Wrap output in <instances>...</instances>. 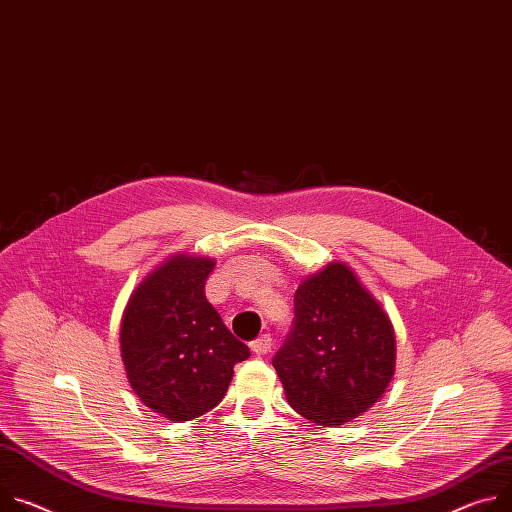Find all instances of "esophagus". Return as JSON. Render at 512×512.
<instances>
[{
  "mask_svg": "<svg viewBox=\"0 0 512 512\" xmlns=\"http://www.w3.org/2000/svg\"><path fill=\"white\" fill-rule=\"evenodd\" d=\"M271 349V335H261L255 341H251V351L255 355H265Z\"/></svg>",
  "mask_w": 512,
  "mask_h": 512,
  "instance_id": "34e87169",
  "label": "esophagus"
}]
</instances>
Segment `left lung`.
Instances as JSON below:
<instances>
[{"label":"left lung","mask_w":512,"mask_h":512,"mask_svg":"<svg viewBox=\"0 0 512 512\" xmlns=\"http://www.w3.org/2000/svg\"><path fill=\"white\" fill-rule=\"evenodd\" d=\"M294 329L273 357L288 404L322 427L345 425L374 406L396 371L392 320L343 263L304 277Z\"/></svg>","instance_id":"left-lung-1"}]
</instances>
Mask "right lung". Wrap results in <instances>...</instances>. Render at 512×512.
Masks as SVG:
<instances>
[{"mask_svg":"<svg viewBox=\"0 0 512 512\" xmlns=\"http://www.w3.org/2000/svg\"><path fill=\"white\" fill-rule=\"evenodd\" d=\"M216 261L175 253L138 284L122 312L120 353L145 406L183 423L214 408L251 351L206 300Z\"/></svg>","mask_w":512,"mask_h":512,"instance_id":"right-lung-1","label":"right lung"}]
</instances>
